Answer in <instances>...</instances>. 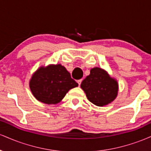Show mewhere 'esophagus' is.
Wrapping results in <instances>:
<instances>
[{"label": "esophagus", "instance_id": "obj_1", "mask_svg": "<svg viewBox=\"0 0 151 151\" xmlns=\"http://www.w3.org/2000/svg\"><path fill=\"white\" fill-rule=\"evenodd\" d=\"M81 79H79V80H78L77 81V83H78V84H79V86H80V84H81Z\"/></svg>", "mask_w": 151, "mask_h": 151}]
</instances>
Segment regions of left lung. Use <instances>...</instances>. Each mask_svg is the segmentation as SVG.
<instances>
[{
	"label": "left lung",
	"mask_w": 151,
	"mask_h": 151,
	"mask_svg": "<svg viewBox=\"0 0 151 151\" xmlns=\"http://www.w3.org/2000/svg\"><path fill=\"white\" fill-rule=\"evenodd\" d=\"M88 100L98 106H103L113 101L118 93V83L99 67L91 69L90 74L81 84Z\"/></svg>",
	"instance_id": "1"
}]
</instances>
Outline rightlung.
Here are the masks:
<instances>
[{
    "mask_svg": "<svg viewBox=\"0 0 151 151\" xmlns=\"http://www.w3.org/2000/svg\"><path fill=\"white\" fill-rule=\"evenodd\" d=\"M77 86L70 72L61 65L40 67L30 81L31 91L35 97L47 104L59 103L69 90Z\"/></svg>",
    "mask_w": 151,
    "mask_h": 151,
    "instance_id": "add662e5",
    "label": "right lung"
}]
</instances>
